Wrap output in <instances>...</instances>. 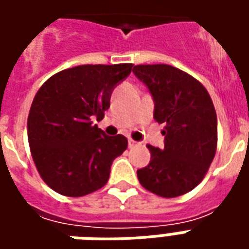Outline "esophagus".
I'll list each match as a JSON object with an SVG mask.
<instances>
[{
	"instance_id": "1",
	"label": "esophagus",
	"mask_w": 249,
	"mask_h": 249,
	"mask_svg": "<svg viewBox=\"0 0 249 249\" xmlns=\"http://www.w3.org/2000/svg\"><path fill=\"white\" fill-rule=\"evenodd\" d=\"M137 145V142H136L135 140H132V139H129V140H128V146H129V148H133V146H136Z\"/></svg>"
}]
</instances>
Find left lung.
Wrapping results in <instances>:
<instances>
[{
	"label": "left lung",
	"mask_w": 249,
	"mask_h": 249,
	"mask_svg": "<svg viewBox=\"0 0 249 249\" xmlns=\"http://www.w3.org/2000/svg\"><path fill=\"white\" fill-rule=\"evenodd\" d=\"M135 76L152 94L153 119L164 124V148L146 145L151 161L137 171L142 187L178 197L201 183L217 145V117L207 89L185 71L165 64L136 65Z\"/></svg>",
	"instance_id": "obj_1"
}]
</instances>
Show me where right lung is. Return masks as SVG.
<instances>
[{
	"label": "right lung",
	"instance_id": "1",
	"mask_svg": "<svg viewBox=\"0 0 249 249\" xmlns=\"http://www.w3.org/2000/svg\"><path fill=\"white\" fill-rule=\"evenodd\" d=\"M132 66H74L52 76L35 96L28 117L30 151L42 180L57 193L80 197L108 181L128 140L107 136L93 120L104 119L113 89Z\"/></svg>",
	"mask_w": 249,
	"mask_h": 249
}]
</instances>
